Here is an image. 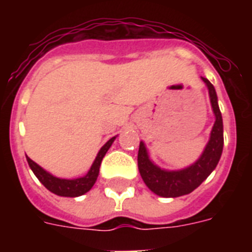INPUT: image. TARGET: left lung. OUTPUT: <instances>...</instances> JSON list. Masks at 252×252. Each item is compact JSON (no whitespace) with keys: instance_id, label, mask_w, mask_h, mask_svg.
I'll return each instance as SVG.
<instances>
[{"instance_id":"1","label":"left lung","mask_w":252,"mask_h":252,"mask_svg":"<svg viewBox=\"0 0 252 252\" xmlns=\"http://www.w3.org/2000/svg\"><path fill=\"white\" fill-rule=\"evenodd\" d=\"M201 80L208 87L212 110H213L216 120L211 130L209 141L207 142L203 153L196 159V162L180 170L161 168L150 159L145 144L142 141L140 142L137 156L138 171L141 174V178L146 184V187L161 197H179V196L191 193L211 175L222 154L223 124L219 107V99H217L215 86L204 77H201Z\"/></svg>"}]
</instances>
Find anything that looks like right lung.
Listing matches in <instances>:
<instances>
[{"label": "right lung", "instance_id": "obj_1", "mask_svg": "<svg viewBox=\"0 0 252 252\" xmlns=\"http://www.w3.org/2000/svg\"><path fill=\"white\" fill-rule=\"evenodd\" d=\"M116 136L112 138H110L108 141L104 144V145L100 148V150L96 154L93 165H91L90 170L87 171L86 175L81 176V178H76V179H61V178H57V176L52 175L51 172H48L47 170L39 166L37 163L31 159V158H27V162H29L30 168L32 170V172L35 174L37 179L40 180V183L44 186L47 189L55 193V195L64 196V197H77V196H81L89 192L91 189V187L94 186L95 182H96V178L99 175V167H100V163H102L103 157L106 156L107 150L110 149L112 142L115 141Z\"/></svg>", "mask_w": 252, "mask_h": 252}]
</instances>
